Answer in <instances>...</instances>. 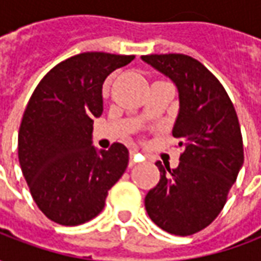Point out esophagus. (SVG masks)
I'll return each mask as SVG.
<instances>
[{"instance_id":"34e87169","label":"esophagus","mask_w":261,"mask_h":261,"mask_svg":"<svg viewBox=\"0 0 261 261\" xmlns=\"http://www.w3.org/2000/svg\"><path fill=\"white\" fill-rule=\"evenodd\" d=\"M138 156H140V153L137 152L136 149H133L130 152V168H133V166H136L138 162H140V159H138Z\"/></svg>"}]
</instances>
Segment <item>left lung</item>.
Here are the masks:
<instances>
[{
  "label": "left lung",
  "instance_id": "1",
  "mask_svg": "<svg viewBox=\"0 0 261 261\" xmlns=\"http://www.w3.org/2000/svg\"><path fill=\"white\" fill-rule=\"evenodd\" d=\"M179 91L172 134L183 147L176 169L156 162L161 179L145 197V210L172 235L200 232L222 211L243 165V141L233 103L211 71L186 54L142 56Z\"/></svg>",
  "mask_w": 261,
  "mask_h": 261
}]
</instances>
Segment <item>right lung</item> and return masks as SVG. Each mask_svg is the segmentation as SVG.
I'll list each match as a JSON object with an SVG mask.
<instances>
[{
    "instance_id": "1",
    "label": "right lung",
    "mask_w": 261,
    "mask_h": 261,
    "mask_svg": "<svg viewBox=\"0 0 261 261\" xmlns=\"http://www.w3.org/2000/svg\"><path fill=\"white\" fill-rule=\"evenodd\" d=\"M136 56L89 51L61 61L39 82L18 134V158L33 200L48 219L85 224L105 207L128 165V149L92 145L93 119L103 112L109 74Z\"/></svg>"
}]
</instances>
